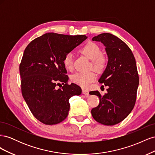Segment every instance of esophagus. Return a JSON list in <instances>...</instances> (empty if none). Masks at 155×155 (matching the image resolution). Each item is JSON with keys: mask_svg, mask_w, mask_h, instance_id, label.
<instances>
[{"mask_svg": "<svg viewBox=\"0 0 155 155\" xmlns=\"http://www.w3.org/2000/svg\"><path fill=\"white\" fill-rule=\"evenodd\" d=\"M82 93L83 94H85L86 97H88L89 96V92L86 90V89H82Z\"/></svg>", "mask_w": 155, "mask_h": 155, "instance_id": "esophagus-1", "label": "esophagus"}]
</instances>
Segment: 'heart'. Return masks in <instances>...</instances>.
Wrapping results in <instances>:
<instances>
[{
  "label": "heart",
  "mask_w": 155,
  "mask_h": 155,
  "mask_svg": "<svg viewBox=\"0 0 155 155\" xmlns=\"http://www.w3.org/2000/svg\"><path fill=\"white\" fill-rule=\"evenodd\" d=\"M80 52L92 61V67L96 71H103L106 67L107 60L101 53L100 46L92 42H89L80 49ZM64 67L68 70L74 68V55L72 52H68L63 59ZM96 74L93 72H78L72 76V81L83 88L88 87L90 84L96 79Z\"/></svg>",
  "instance_id": "b5f03b06"
}]
</instances>
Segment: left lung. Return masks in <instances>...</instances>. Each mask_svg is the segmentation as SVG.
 <instances>
[{
    "label": "left lung",
    "instance_id": "8db88e82",
    "mask_svg": "<svg viewBox=\"0 0 155 155\" xmlns=\"http://www.w3.org/2000/svg\"><path fill=\"white\" fill-rule=\"evenodd\" d=\"M105 46L107 66L99 82L108 87L101 96L97 91L91 94L99 97L100 104L91 110L93 118L105 125H114L123 121L132 111L137 100L139 77L132 51L123 41L109 33L94 37Z\"/></svg>",
    "mask_w": 155,
    "mask_h": 155
}]
</instances>
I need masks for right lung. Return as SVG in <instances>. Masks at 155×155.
I'll return each mask as SVG.
<instances>
[{"instance_id":"obj_1","label":"right lung","mask_w":155,"mask_h":155,"mask_svg":"<svg viewBox=\"0 0 155 155\" xmlns=\"http://www.w3.org/2000/svg\"><path fill=\"white\" fill-rule=\"evenodd\" d=\"M87 38L48 33L26 46L19 65L21 92L32 114L46 125H55L67 118L70 98L80 95V87L67 83L64 55ZM61 82V89L55 87Z\"/></svg>"}]
</instances>
